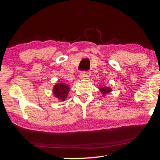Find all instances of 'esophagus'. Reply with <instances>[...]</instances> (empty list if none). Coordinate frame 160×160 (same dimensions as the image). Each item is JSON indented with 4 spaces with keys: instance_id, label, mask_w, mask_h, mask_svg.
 Listing matches in <instances>:
<instances>
[{
    "instance_id": "esophagus-1",
    "label": "esophagus",
    "mask_w": 160,
    "mask_h": 160,
    "mask_svg": "<svg viewBox=\"0 0 160 160\" xmlns=\"http://www.w3.org/2000/svg\"><path fill=\"white\" fill-rule=\"evenodd\" d=\"M89 72H81V73L80 74V75H79V77H80V79H82V80H85V79H86L88 77H89Z\"/></svg>"
}]
</instances>
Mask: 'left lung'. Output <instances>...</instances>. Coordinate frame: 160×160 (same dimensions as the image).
<instances>
[{
	"instance_id": "left-lung-1",
	"label": "left lung",
	"mask_w": 160,
	"mask_h": 160,
	"mask_svg": "<svg viewBox=\"0 0 160 160\" xmlns=\"http://www.w3.org/2000/svg\"><path fill=\"white\" fill-rule=\"evenodd\" d=\"M99 90L100 91V92H101L102 95L103 97H105L106 95H107L108 94H109L111 92H112V88H110V87H108V86H102L100 87L99 88Z\"/></svg>"
}]
</instances>
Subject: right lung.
Returning <instances> with one entry per match:
<instances>
[{"label":"right lung","mask_w":160,"mask_h":160,"mask_svg":"<svg viewBox=\"0 0 160 160\" xmlns=\"http://www.w3.org/2000/svg\"><path fill=\"white\" fill-rule=\"evenodd\" d=\"M70 87L66 83L58 82L53 87V94L59 102H63L67 98Z\"/></svg>","instance_id":"right-lung-1"}]
</instances>
